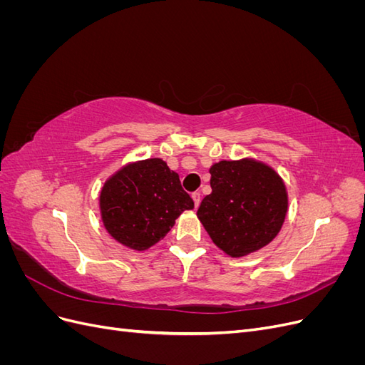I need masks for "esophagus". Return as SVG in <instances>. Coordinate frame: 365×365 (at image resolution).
Listing matches in <instances>:
<instances>
[{
  "mask_svg": "<svg viewBox=\"0 0 365 365\" xmlns=\"http://www.w3.org/2000/svg\"><path fill=\"white\" fill-rule=\"evenodd\" d=\"M192 197H193V201H195V207H200V204H201V193L200 192H195V193H192Z\"/></svg>",
  "mask_w": 365,
  "mask_h": 365,
  "instance_id": "1",
  "label": "esophagus"
}]
</instances>
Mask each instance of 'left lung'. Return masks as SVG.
Here are the masks:
<instances>
[{"label": "left lung", "instance_id": "1", "mask_svg": "<svg viewBox=\"0 0 365 365\" xmlns=\"http://www.w3.org/2000/svg\"><path fill=\"white\" fill-rule=\"evenodd\" d=\"M212 193L197 217L215 244L231 257L268 245L288 212L284 182L269 165L256 160L219 161L210 168Z\"/></svg>", "mask_w": 365, "mask_h": 365}]
</instances>
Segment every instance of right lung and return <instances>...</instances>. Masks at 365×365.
<instances>
[{"label":"right lung","instance_id":"1","mask_svg":"<svg viewBox=\"0 0 365 365\" xmlns=\"http://www.w3.org/2000/svg\"><path fill=\"white\" fill-rule=\"evenodd\" d=\"M195 202L161 158L125 165L109 178L101 192L103 225L117 242L137 251L155 245L184 210Z\"/></svg>","mask_w":365,"mask_h":365}]
</instances>
